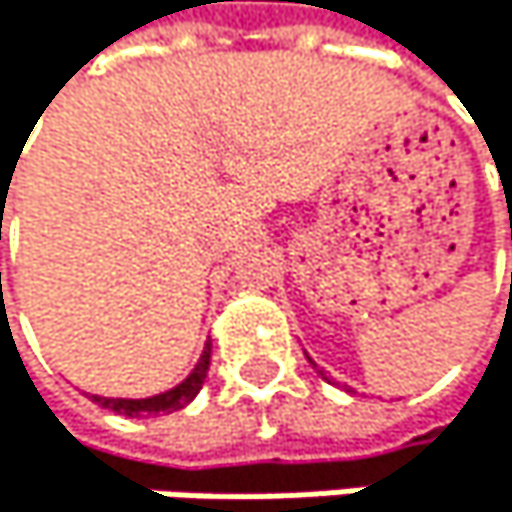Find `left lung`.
I'll return each instance as SVG.
<instances>
[{
  "instance_id": "1",
  "label": "left lung",
  "mask_w": 512,
  "mask_h": 512,
  "mask_svg": "<svg viewBox=\"0 0 512 512\" xmlns=\"http://www.w3.org/2000/svg\"><path fill=\"white\" fill-rule=\"evenodd\" d=\"M510 241H512V219H510Z\"/></svg>"
}]
</instances>
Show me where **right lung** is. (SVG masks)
Segmentation results:
<instances>
[{"label":"right lung","instance_id":"add662e5","mask_svg":"<svg viewBox=\"0 0 512 512\" xmlns=\"http://www.w3.org/2000/svg\"><path fill=\"white\" fill-rule=\"evenodd\" d=\"M207 369H210V345L204 348L198 366L192 369V375L186 381H180L176 388L158 394V397H146V400H112V397H94L100 406L118 412V415H127V418H140V415H161V412H176V409H183L189 406L201 385H204V378H207Z\"/></svg>","mask_w":512,"mask_h":512}]
</instances>
